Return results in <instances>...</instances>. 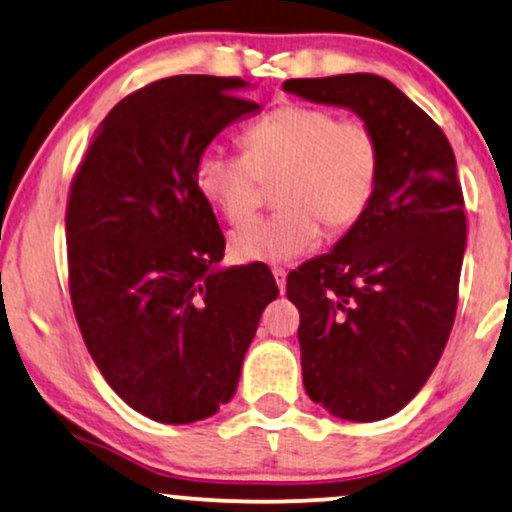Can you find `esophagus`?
<instances>
[{"mask_svg": "<svg viewBox=\"0 0 512 512\" xmlns=\"http://www.w3.org/2000/svg\"><path fill=\"white\" fill-rule=\"evenodd\" d=\"M271 274H274V278H276V286H278V290H286V276H288V271L283 269V267H274L271 269Z\"/></svg>", "mask_w": 512, "mask_h": 512, "instance_id": "34e87169", "label": "esophagus"}]
</instances>
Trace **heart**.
Returning <instances> with one entry per match:
<instances>
[{
    "label": "heart",
    "instance_id": "heart-1",
    "mask_svg": "<svg viewBox=\"0 0 512 512\" xmlns=\"http://www.w3.org/2000/svg\"><path fill=\"white\" fill-rule=\"evenodd\" d=\"M245 155L200 153L196 186L226 222L243 224L260 208L264 181H278L281 210L231 236L241 262H290L321 238V224L340 234L366 215L378 189L380 148L359 120L326 108L283 106L241 134Z\"/></svg>",
    "mask_w": 512,
    "mask_h": 512
}]
</instances>
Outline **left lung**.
Wrapping results in <instances>:
<instances>
[{
	"label": "left lung",
	"instance_id": "1",
	"mask_svg": "<svg viewBox=\"0 0 512 512\" xmlns=\"http://www.w3.org/2000/svg\"><path fill=\"white\" fill-rule=\"evenodd\" d=\"M283 92L347 108L380 148L366 215L286 283L309 399L373 423L428 383L454 326L465 252L456 155L435 120L380 75L286 80Z\"/></svg>",
	"mask_w": 512,
	"mask_h": 512
}]
</instances>
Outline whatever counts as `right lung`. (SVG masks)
Wrapping results in <instances>:
<instances>
[{
    "mask_svg": "<svg viewBox=\"0 0 512 512\" xmlns=\"http://www.w3.org/2000/svg\"><path fill=\"white\" fill-rule=\"evenodd\" d=\"M238 77H165L96 129L73 186L70 300L115 394L167 425L210 418L236 394L264 307L267 267H219L224 236L196 163L231 122L260 111Z\"/></svg>",
    "mask_w": 512,
    "mask_h": 512,
    "instance_id": "add662e5",
    "label": "right lung"
}]
</instances>
